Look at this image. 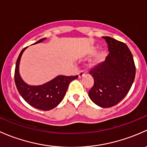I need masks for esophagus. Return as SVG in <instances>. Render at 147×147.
<instances>
[{"instance_id":"34e87169","label":"esophagus","mask_w":147,"mask_h":147,"mask_svg":"<svg viewBox=\"0 0 147 147\" xmlns=\"http://www.w3.org/2000/svg\"><path fill=\"white\" fill-rule=\"evenodd\" d=\"M78 78H84V77L85 76L86 74H85L84 72L83 71H81L78 72Z\"/></svg>"}]
</instances>
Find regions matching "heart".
<instances>
[{"label": "heart", "mask_w": 147, "mask_h": 147, "mask_svg": "<svg viewBox=\"0 0 147 147\" xmlns=\"http://www.w3.org/2000/svg\"><path fill=\"white\" fill-rule=\"evenodd\" d=\"M97 48L96 47H91L89 49L88 54V55H92L94 54L93 58L89 62V66L90 67H96V66H99L101 63L103 62L105 60V58L107 57V51L105 49H100L99 50L96 51Z\"/></svg>", "instance_id": "b5f03b06"}]
</instances>
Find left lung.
Masks as SVG:
<instances>
[{
    "mask_svg": "<svg viewBox=\"0 0 147 147\" xmlns=\"http://www.w3.org/2000/svg\"><path fill=\"white\" fill-rule=\"evenodd\" d=\"M102 38L110 53L103 63L90 71L94 85L88 96L96 105L107 108L127 96L134 82L136 69L132 54L125 43L110 37Z\"/></svg>",
    "mask_w": 147,
    "mask_h": 147,
    "instance_id": "obj_1",
    "label": "left lung"
}]
</instances>
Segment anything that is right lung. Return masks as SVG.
<instances>
[{
	"label": "right lung",
	"mask_w": 147,
	"mask_h": 147,
	"mask_svg": "<svg viewBox=\"0 0 147 147\" xmlns=\"http://www.w3.org/2000/svg\"><path fill=\"white\" fill-rule=\"evenodd\" d=\"M46 40L47 38L41 39L33 45L41 43ZM27 48H24L21 51L16 61L15 70L16 87L20 96L29 105L41 110H50L57 107L62 101L69 84L76 79L78 76H66L59 75L44 84L37 86L28 84L24 81L20 74V62L22 54Z\"/></svg>",
	"instance_id": "obj_1"
}]
</instances>
